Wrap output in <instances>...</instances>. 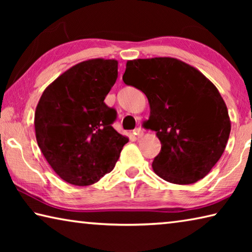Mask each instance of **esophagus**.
<instances>
[{
  "label": "esophagus",
  "instance_id": "obj_1",
  "mask_svg": "<svg viewBox=\"0 0 252 252\" xmlns=\"http://www.w3.org/2000/svg\"><path fill=\"white\" fill-rule=\"evenodd\" d=\"M133 133L138 136V138H141V136H143V129L141 126L136 127V129L133 130Z\"/></svg>",
  "mask_w": 252,
  "mask_h": 252
}]
</instances>
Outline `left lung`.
I'll return each instance as SVG.
<instances>
[{"label":"left lung","mask_w":252,"mask_h":252,"mask_svg":"<svg viewBox=\"0 0 252 252\" xmlns=\"http://www.w3.org/2000/svg\"><path fill=\"white\" fill-rule=\"evenodd\" d=\"M123 82L141 90L150 105L147 129L161 151L153 171L174 185H190L210 172L227 146L231 122L222 96L195 67L174 58L126 62Z\"/></svg>","instance_id":"obj_1"}]
</instances>
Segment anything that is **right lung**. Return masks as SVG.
<instances>
[{"instance_id":"right-lung-1","label":"right lung","mask_w":252,"mask_h":252,"mask_svg":"<svg viewBox=\"0 0 252 252\" xmlns=\"http://www.w3.org/2000/svg\"><path fill=\"white\" fill-rule=\"evenodd\" d=\"M118 79L117 60L80 62L55 79L36 105L39 148L58 176L91 186L116 165L129 141L113 129L117 111L104 99Z\"/></svg>"}]
</instances>
